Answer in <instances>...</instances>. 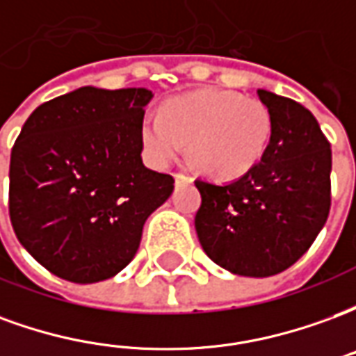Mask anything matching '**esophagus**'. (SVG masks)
Segmentation results:
<instances>
[{"label": "esophagus", "instance_id": "obj_1", "mask_svg": "<svg viewBox=\"0 0 356 356\" xmlns=\"http://www.w3.org/2000/svg\"><path fill=\"white\" fill-rule=\"evenodd\" d=\"M173 177H175V183H191V181H193V179L188 177V175H185V173H175V175H173Z\"/></svg>", "mask_w": 356, "mask_h": 356}]
</instances>
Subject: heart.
<instances>
[{"mask_svg": "<svg viewBox=\"0 0 356 356\" xmlns=\"http://www.w3.org/2000/svg\"><path fill=\"white\" fill-rule=\"evenodd\" d=\"M270 114L257 99L231 91L179 95L143 122L140 137L150 162L170 165L186 143L202 168L234 179L261 162L270 139Z\"/></svg>", "mask_w": 356, "mask_h": 356, "instance_id": "1", "label": "heart"}]
</instances>
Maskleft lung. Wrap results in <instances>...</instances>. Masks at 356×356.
I'll list each match as a JSON object with an SVG mask.
<instances>
[{"label": "left lung", "instance_id": "1", "mask_svg": "<svg viewBox=\"0 0 356 356\" xmlns=\"http://www.w3.org/2000/svg\"><path fill=\"white\" fill-rule=\"evenodd\" d=\"M270 114L261 162L231 183L196 179V234L213 263L232 275L282 273L311 248L328 219L332 150L316 118L288 97L257 89Z\"/></svg>", "mask_w": 356, "mask_h": 356}]
</instances>
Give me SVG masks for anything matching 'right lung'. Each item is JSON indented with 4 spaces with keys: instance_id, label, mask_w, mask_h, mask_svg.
<instances>
[{
    "instance_id": "add662e5",
    "label": "right lung",
    "mask_w": 356,
    "mask_h": 356,
    "mask_svg": "<svg viewBox=\"0 0 356 356\" xmlns=\"http://www.w3.org/2000/svg\"><path fill=\"white\" fill-rule=\"evenodd\" d=\"M145 88H80L40 104L11 150L9 216L26 252L68 282L116 276L173 177L143 163Z\"/></svg>"
}]
</instances>
